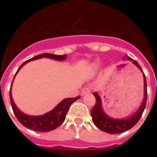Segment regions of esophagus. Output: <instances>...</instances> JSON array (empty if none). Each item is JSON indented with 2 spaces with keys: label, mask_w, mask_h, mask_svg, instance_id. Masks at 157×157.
Listing matches in <instances>:
<instances>
[{
  "label": "esophagus",
  "mask_w": 157,
  "mask_h": 157,
  "mask_svg": "<svg viewBox=\"0 0 157 157\" xmlns=\"http://www.w3.org/2000/svg\"><path fill=\"white\" fill-rule=\"evenodd\" d=\"M90 89L89 87H85V88L82 89V91H81V95H84L87 93H90Z\"/></svg>",
  "instance_id": "1"
}]
</instances>
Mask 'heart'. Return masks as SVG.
Returning a JSON list of instances; mask_svg holds the SVG:
<instances>
[{"label":"heart","instance_id":"b5f03b06","mask_svg":"<svg viewBox=\"0 0 157 157\" xmlns=\"http://www.w3.org/2000/svg\"><path fill=\"white\" fill-rule=\"evenodd\" d=\"M99 66H100V63H99L98 62H96V63H94L93 64L92 69H93V70H97V69L99 67Z\"/></svg>","mask_w":157,"mask_h":157}]
</instances>
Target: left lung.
<instances>
[{
    "label": "left lung",
    "mask_w": 157,
    "mask_h": 157,
    "mask_svg": "<svg viewBox=\"0 0 157 157\" xmlns=\"http://www.w3.org/2000/svg\"><path fill=\"white\" fill-rule=\"evenodd\" d=\"M128 60L133 61L135 65L139 67L142 71L141 67L139 66L138 62L135 60H133L131 58L127 56ZM144 102L140 105L139 110L137 111L134 115L131 117L125 118V119H114L112 117H108L103 112L102 108V102H101V98L99 97L98 94L94 92L93 94L95 97L96 103L95 105L91 110V117L93 120L94 124L98 127L101 130L108 133V134H119L122 132L126 131L128 129H131L135 124L138 123V121L142 117V114L144 112L147 103V81L146 76L144 73Z\"/></svg>",
    "instance_id": "1"
}]
</instances>
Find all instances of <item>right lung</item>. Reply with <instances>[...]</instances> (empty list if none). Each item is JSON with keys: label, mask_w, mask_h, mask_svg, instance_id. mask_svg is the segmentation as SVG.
<instances>
[{"label": "right lung", "mask_w": 157, "mask_h": 157, "mask_svg": "<svg viewBox=\"0 0 157 157\" xmlns=\"http://www.w3.org/2000/svg\"><path fill=\"white\" fill-rule=\"evenodd\" d=\"M43 57L44 58H50V59H55V60H59V61L60 60L61 61L62 60H64L67 58L66 54L56 55V54H49V53L39 54V55H36L34 58H32L31 59H28V60L24 62L18 67L17 72L27 63L33 61V60H35V59H41ZM17 72L14 75V77H15ZM14 77H13V79H14ZM13 81H12V83H13ZM11 87H12V84H11ZM11 87L10 90V98L11 107L13 108V112L14 115H15V117H17L18 121L20 122L23 126L38 132L51 131V130H54V129H56L57 127H59V125H61L62 123L65 120V117H66L67 113L68 112L70 105L80 98V96L76 97V98H65V99H63L62 102H60L59 104L57 105L52 111H50V112H47V113H45V114L42 115V116L33 117V116H28L27 114H24L23 112H21L20 110L16 107L15 103H14L13 100V98H12V94H11Z\"/></svg>", "instance_id": "right-lung-1"}]
</instances>
